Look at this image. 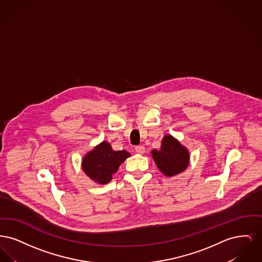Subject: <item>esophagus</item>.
Instances as JSON below:
<instances>
[{
  "mask_svg": "<svg viewBox=\"0 0 262 262\" xmlns=\"http://www.w3.org/2000/svg\"><path fill=\"white\" fill-rule=\"evenodd\" d=\"M135 149H136V152L138 153V154H143L145 152V147L142 146V145H138Z\"/></svg>",
  "mask_w": 262,
  "mask_h": 262,
  "instance_id": "obj_1",
  "label": "esophagus"
}]
</instances>
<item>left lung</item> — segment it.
I'll list each match as a JSON object with an SVG mask.
<instances>
[{
    "label": "left lung",
    "mask_w": 262,
    "mask_h": 262,
    "mask_svg": "<svg viewBox=\"0 0 262 262\" xmlns=\"http://www.w3.org/2000/svg\"><path fill=\"white\" fill-rule=\"evenodd\" d=\"M158 169L167 177H173L184 172L189 162L188 150L171 135L162 139L160 150L151 151Z\"/></svg>",
    "instance_id": "8db88e82"
}]
</instances>
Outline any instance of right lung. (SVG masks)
Segmentation results:
<instances>
[{
  "label": "right lung",
  "mask_w": 262,
  "mask_h": 262,
  "mask_svg": "<svg viewBox=\"0 0 262 262\" xmlns=\"http://www.w3.org/2000/svg\"><path fill=\"white\" fill-rule=\"evenodd\" d=\"M130 154L125 150L115 151L107 141H102L85 154L82 159V170L88 177L100 185L108 184L112 180L120 165Z\"/></svg>",
  "instance_id": "obj_1"
}]
</instances>
